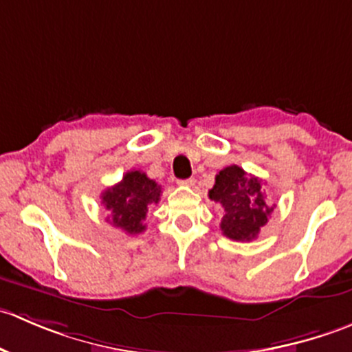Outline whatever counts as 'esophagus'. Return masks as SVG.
Masks as SVG:
<instances>
[{
	"label": "esophagus",
	"instance_id": "1",
	"mask_svg": "<svg viewBox=\"0 0 352 352\" xmlns=\"http://www.w3.org/2000/svg\"><path fill=\"white\" fill-rule=\"evenodd\" d=\"M179 184H180V186L192 187V186H196V180H194V179H186V180H179Z\"/></svg>",
	"mask_w": 352,
	"mask_h": 352
}]
</instances>
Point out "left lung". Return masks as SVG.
Segmentation results:
<instances>
[{
  "label": "left lung",
  "mask_w": 352,
  "mask_h": 352,
  "mask_svg": "<svg viewBox=\"0 0 352 352\" xmlns=\"http://www.w3.org/2000/svg\"><path fill=\"white\" fill-rule=\"evenodd\" d=\"M209 199L221 206L223 235L236 242H252L267 223L274 206H269L262 180L248 175L239 165L223 168L209 190Z\"/></svg>",
  "instance_id": "8db88e82"
}]
</instances>
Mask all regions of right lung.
Instances as JSON below:
<instances>
[{
  "label": "right lung",
  "instance_id": "add662e5",
  "mask_svg": "<svg viewBox=\"0 0 352 352\" xmlns=\"http://www.w3.org/2000/svg\"><path fill=\"white\" fill-rule=\"evenodd\" d=\"M162 187L141 170H131L119 184L102 192V204L110 212V225L129 235L144 232L148 208L158 204Z\"/></svg>",
  "mask_w": 352,
  "mask_h": 352
}]
</instances>
